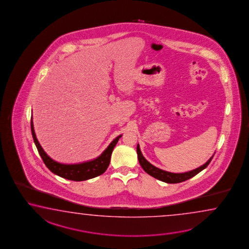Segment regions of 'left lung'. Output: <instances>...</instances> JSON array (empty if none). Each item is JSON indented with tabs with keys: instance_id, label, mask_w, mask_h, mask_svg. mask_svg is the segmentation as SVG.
<instances>
[{
	"instance_id": "1",
	"label": "left lung",
	"mask_w": 249,
	"mask_h": 249,
	"mask_svg": "<svg viewBox=\"0 0 249 249\" xmlns=\"http://www.w3.org/2000/svg\"><path fill=\"white\" fill-rule=\"evenodd\" d=\"M137 152L138 160H139V163H140L142 169L147 174H149L150 176H152V178H156L158 180H160L162 182L168 183H181L183 181H186L190 178H193L194 176H196L197 174H198L200 171H202L203 169L208 167V164L212 160L213 155H214L213 154V156L210 158L204 165L200 166L199 168H196V169H193L192 171L185 173H171L162 170L160 168H156L155 166H153L151 163L145 160V158L142 156V152L140 151L139 144H137Z\"/></svg>"
}]
</instances>
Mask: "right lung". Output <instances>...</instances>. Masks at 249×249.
<instances>
[{"mask_svg": "<svg viewBox=\"0 0 249 249\" xmlns=\"http://www.w3.org/2000/svg\"><path fill=\"white\" fill-rule=\"evenodd\" d=\"M31 130H32V135H33V138L37 150L40 153L46 167L49 168L51 172L57 175L58 177H61L71 181H76V182L89 180V179L98 177L103 173L106 172L110 164L112 151L115 147L119 139L122 137L121 135L117 137L115 139H113V141L108 145V147L104 151L101 155L95 160H92L87 162L79 163V164H62V163L56 162L50 156H48V154L41 147L40 142H38L36 138L35 128H34L33 117L31 118Z\"/></svg>", "mask_w": 249, "mask_h": 249, "instance_id": "obj_1", "label": "right lung"}]
</instances>
